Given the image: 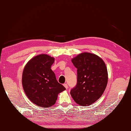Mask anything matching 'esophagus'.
Instances as JSON below:
<instances>
[{
    "label": "esophagus",
    "instance_id": "esophagus-1",
    "mask_svg": "<svg viewBox=\"0 0 131 131\" xmlns=\"http://www.w3.org/2000/svg\"><path fill=\"white\" fill-rule=\"evenodd\" d=\"M63 85L64 86V87H65L66 89H67V88H68V84H67V83H64V84Z\"/></svg>",
    "mask_w": 131,
    "mask_h": 131
}]
</instances>
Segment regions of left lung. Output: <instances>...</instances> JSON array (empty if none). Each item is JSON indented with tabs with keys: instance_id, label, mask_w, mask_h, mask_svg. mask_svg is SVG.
I'll use <instances>...</instances> for the list:
<instances>
[{
	"instance_id": "8db88e82",
	"label": "left lung",
	"mask_w": 131,
	"mask_h": 131,
	"mask_svg": "<svg viewBox=\"0 0 131 131\" xmlns=\"http://www.w3.org/2000/svg\"><path fill=\"white\" fill-rule=\"evenodd\" d=\"M77 68V84L71 90L74 101L81 106H88L97 100L105 90L108 73L105 64L98 56L88 52L72 59Z\"/></svg>"
}]
</instances>
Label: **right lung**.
<instances>
[{
    "mask_svg": "<svg viewBox=\"0 0 131 131\" xmlns=\"http://www.w3.org/2000/svg\"><path fill=\"white\" fill-rule=\"evenodd\" d=\"M54 60L52 57L41 54L31 59L24 68V91L29 99L39 107L48 108L54 105L58 93L66 90L51 69Z\"/></svg>",
    "mask_w": 131,
    "mask_h": 131,
    "instance_id": "add662e5",
    "label": "right lung"
}]
</instances>
